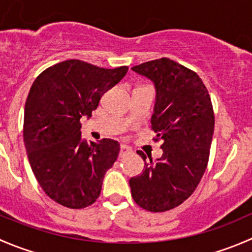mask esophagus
Segmentation results:
<instances>
[{
    "mask_svg": "<svg viewBox=\"0 0 252 252\" xmlns=\"http://www.w3.org/2000/svg\"><path fill=\"white\" fill-rule=\"evenodd\" d=\"M131 149L130 147L126 146V145H122L121 146V152H119V156L121 157H124V156H128V155L131 154Z\"/></svg>",
    "mask_w": 252,
    "mask_h": 252,
    "instance_id": "esophagus-1",
    "label": "esophagus"
}]
</instances>
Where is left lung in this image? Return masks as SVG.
<instances>
[{
  "mask_svg": "<svg viewBox=\"0 0 252 252\" xmlns=\"http://www.w3.org/2000/svg\"><path fill=\"white\" fill-rule=\"evenodd\" d=\"M131 69L154 83L156 102L151 117L163 155L145 161L144 171L129 180L131 196L144 210L164 212L185 201L199 185L207 167L215 129L212 102L195 72L169 60L150 61Z\"/></svg>",
  "mask_w": 252,
  "mask_h": 252,
  "instance_id": "left-lung-1",
  "label": "left lung"
}]
</instances>
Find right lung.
I'll use <instances>...</instances> for the list:
<instances>
[{
    "label": "right lung",
    "mask_w": 252,
    "mask_h": 252,
    "mask_svg": "<svg viewBox=\"0 0 252 252\" xmlns=\"http://www.w3.org/2000/svg\"><path fill=\"white\" fill-rule=\"evenodd\" d=\"M128 67L106 69L79 60L47 68L32 85L24 108V144L30 167L48 197L84 208L100 196L106 172L119 154L118 141L88 142L81 117L90 118L106 91Z\"/></svg>",
    "instance_id": "obj_1"
}]
</instances>
